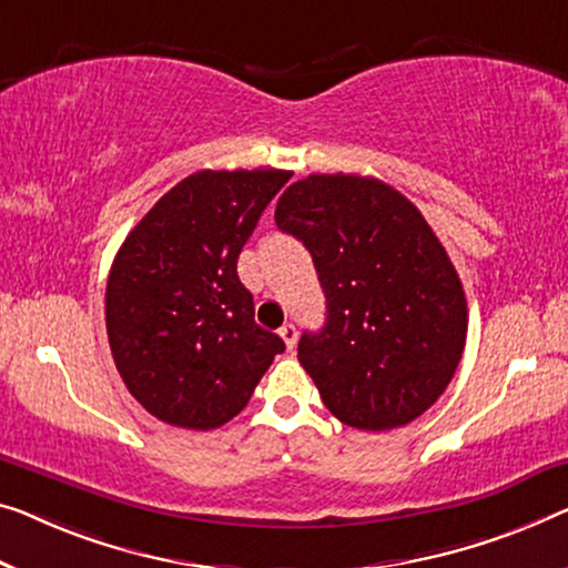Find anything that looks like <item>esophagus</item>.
Listing matches in <instances>:
<instances>
[{
	"mask_svg": "<svg viewBox=\"0 0 568 568\" xmlns=\"http://www.w3.org/2000/svg\"><path fill=\"white\" fill-rule=\"evenodd\" d=\"M281 338L285 342L287 352H293L295 349V342H298V332H295L293 324H283L281 326Z\"/></svg>",
	"mask_w": 568,
	"mask_h": 568,
	"instance_id": "obj_1",
	"label": "esophagus"
}]
</instances>
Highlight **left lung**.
I'll return each instance as SVG.
<instances>
[{"label":"left lung","mask_w":568,"mask_h":568,"mask_svg":"<svg viewBox=\"0 0 568 568\" xmlns=\"http://www.w3.org/2000/svg\"><path fill=\"white\" fill-rule=\"evenodd\" d=\"M275 224L311 252L326 295L324 328L298 342L326 408L359 430L416 420L467 342L462 281L420 211L377 178L316 173L285 189Z\"/></svg>","instance_id":"left-lung-1"}]
</instances>
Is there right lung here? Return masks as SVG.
Segmentation results:
<instances>
[{"instance_id": "right-lung-1", "label": "right lung", "mask_w": 568, "mask_h": 568, "mask_svg": "<svg viewBox=\"0 0 568 568\" xmlns=\"http://www.w3.org/2000/svg\"><path fill=\"white\" fill-rule=\"evenodd\" d=\"M287 171H199L126 234L106 281V334L126 390L158 420L211 430L285 352L255 324L236 260Z\"/></svg>"}]
</instances>
